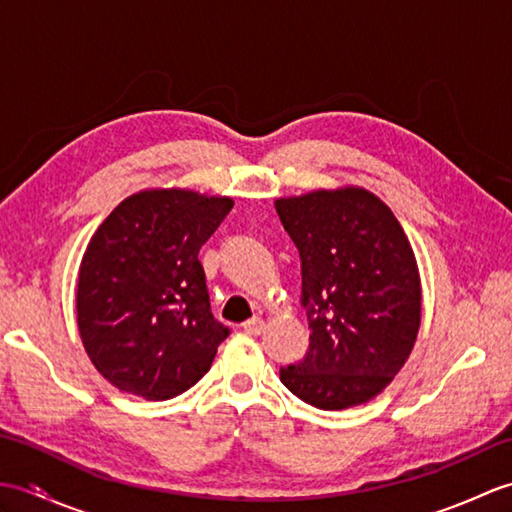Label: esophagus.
Returning a JSON list of instances; mask_svg holds the SVG:
<instances>
[{
  "instance_id": "34e87169",
  "label": "esophagus",
  "mask_w": 512,
  "mask_h": 512,
  "mask_svg": "<svg viewBox=\"0 0 512 512\" xmlns=\"http://www.w3.org/2000/svg\"><path fill=\"white\" fill-rule=\"evenodd\" d=\"M244 330L248 332V334H262L264 330H266V321L262 319V317H253V319H248L246 323H244Z\"/></svg>"
}]
</instances>
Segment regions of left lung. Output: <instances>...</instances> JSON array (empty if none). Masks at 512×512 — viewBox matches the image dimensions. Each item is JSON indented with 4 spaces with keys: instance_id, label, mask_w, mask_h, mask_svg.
<instances>
[{
    "instance_id": "1",
    "label": "left lung",
    "mask_w": 512,
    "mask_h": 512,
    "mask_svg": "<svg viewBox=\"0 0 512 512\" xmlns=\"http://www.w3.org/2000/svg\"><path fill=\"white\" fill-rule=\"evenodd\" d=\"M301 259L310 345L279 378L312 407L339 411L376 398L416 343L422 286L416 255L389 206L363 187L275 200Z\"/></svg>"
}]
</instances>
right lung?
Segmentation results:
<instances>
[{"instance_id":"1","label":"right lung","mask_w":512,"mask_h":512,"mask_svg":"<svg viewBox=\"0 0 512 512\" xmlns=\"http://www.w3.org/2000/svg\"><path fill=\"white\" fill-rule=\"evenodd\" d=\"M231 209L226 195L145 189L96 228L76 279V323L107 383L169 400L209 372L228 328L213 319L198 253Z\"/></svg>"}]
</instances>
